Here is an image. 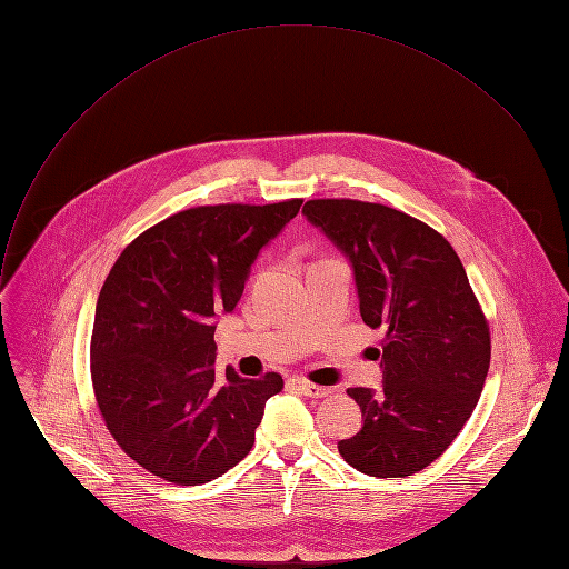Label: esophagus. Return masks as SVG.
<instances>
[{"label":"esophagus","mask_w":569,"mask_h":569,"mask_svg":"<svg viewBox=\"0 0 569 569\" xmlns=\"http://www.w3.org/2000/svg\"><path fill=\"white\" fill-rule=\"evenodd\" d=\"M292 385L303 393V396H310V398H327L331 393L329 387H321V385H315V382H308L306 378H295Z\"/></svg>","instance_id":"1"}]
</instances>
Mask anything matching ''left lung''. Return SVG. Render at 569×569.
Listing matches in <instances>:
<instances>
[{"label": "left lung", "mask_w": 569, "mask_h": 569, "mask_svg": "<svg viewBox=\"0 0 569 569\" xmlns=\"http://www.w3.org/2000/svg\"><path fill=\"white\" fill-rule=\"evenodd\" d=\"M303 216L349 257L362 321L385 329L382 389L351 387L365 426L338 443L356 470L408 477L457 439L491 365L489 321L450 242L398 209L321 198Z\"/></svg>", "instance_id": "obj_1"}]
</instances>
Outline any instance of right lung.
I'll return each mask as SVG.
<instances>
[{"label": "right lung", "instance_id": "right-lung-1", "mask_svg": "<svg viewBox=\"0 0 569 569\" xmlns=\"http://www.w3.org/2000/svg\"><path fill=\"white\" fill-rule=\"evenodd\" d=\"M303 200L207 204L139 233L112 266L94 315L90 373L119 448L178 486L207 483L254 446L274 371L216 373V312L238 303L250 266Z\"/></svg>", "mask_w": 569, "mask_h": 569}]
</instances>
